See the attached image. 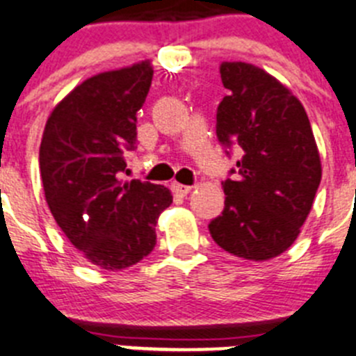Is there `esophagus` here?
Wrapping results in <instances>:
<instances>
[{
	"label": "esophagus",
	"mask_w": 356,
	"mask_h": 356,
	"mask_svg": "<svg viewBox=\"0 0 356 356\" xmlns=\"http://www.w3.org/2000/svg\"><path fill=\"white\" fill-rule=\"evenodd\" d=\"M172 188H174V191L179 195V197H186V195L191 191V186L179 184V182H174V184H172Z\"/></svg>",
	"instance_id": "esophagus-1"
}]
</instances>
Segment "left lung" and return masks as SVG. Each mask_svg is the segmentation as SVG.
<instances>
[{
	"label": "left lung",
	"mask_w": 356,
	"mask_h": 356,
	"mask_svg": "<svg viewBox=\"0 0 356 356\" xmlns=\"http://www.w3.org/2000/svg\"><path fill=\"white\" fill-rule=\"evenodd\" d=\"M220 74L229 95L218 106L216 136L241 159L222 182L225 207L209 232L236 257L268 261L296 241L312 209L319 150L305 108L277 78L245 62H223Z\"/></svg>",
	"instance_id": "8db88e82"
}]
</instances>
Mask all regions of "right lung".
I'll return each mask as SVG.
<instances>
[{
  "label": "right lung",
  "instance_id": "add662e5",
  "mask_svg": "<svg viewBox=\"0 0 356 356\" xmlns=\"http://www.w3.org/2000/svg\"><path fill=\"white\" fill-rule=\"evenodd\" d=\"M152 74L145 60L85 79L51 111L40 142L51 214L79 254L108 271L152 252L159 214L172 204L165 186L120 179Z\"/></svg>",
  "mask_w": 356,
  "mask_h": 356
}]
</instances>
